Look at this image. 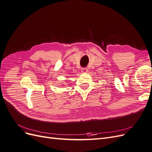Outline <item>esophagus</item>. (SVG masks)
<instances>
[{
    "instance_id": "34e87169",
    "label": "esophagus",
    "mask_w": 152,
    "mask_h": 152,
    "mask_svg": "<svg viewBox=\"0 0 152 152\" xmlns=\"http://www.w3.org/2000/svg\"><path fill=\"white\" fill-rule=\"evenodd\" d=\"M81 71L82 73H87V71H88V70H87V68H82L81 69Z\"/></svg>"
}]
</instances>
